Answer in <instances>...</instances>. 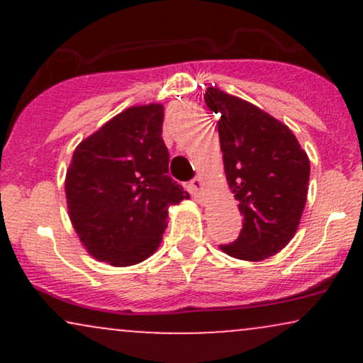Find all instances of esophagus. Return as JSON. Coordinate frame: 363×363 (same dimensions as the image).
I'll return each instance as SVG.
<instances>
[{
    "instance_id": "esophagus-1",
    "label": "esophagus",
    "mask_w": 363,
    "mask_h": 363,
    "mask_svg": "<svg viewBox=\"0 0 363 363\" xmlns=\"http://www.w3.org/2000/svg\"><path fill=\"white\" fill-rule=\"evenodd\" d=\"M191 189H193V193L196 196L201 194V189H203V179L201 177H194L193 181H191Z\"/></svg>"
}]
</instances>
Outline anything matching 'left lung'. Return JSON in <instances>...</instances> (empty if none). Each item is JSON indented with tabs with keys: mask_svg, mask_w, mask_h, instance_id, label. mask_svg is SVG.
Listing matches in <instances>:
<instances>
[{
	"mask_svg": "<svg viewBox=\"0 0 363 363\" xmlns=\"http://www.w3.org/2000/svg\"><path fill=\"white\" fill-rule=\"evenodd\" d=\"M205 102L220 118L225 176L244 216L239 237L220 249L237 259L262 261L297 232L309 189V157L289 126L254 104L215 86L206 89Z\"/></svg>",
	"mask_w": 363,
	"mask_h": 363,
	"instance_id": "obj_1",
	"label": "left lung"
}]
</instances>
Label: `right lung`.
I'll return each mask as SVG.
<instances>
[{
  "mask_svg": "<svg viewBox=\"0 0 363 363\" xmlns=\"http://www.w3.org/2000/svg\"><path fill=\"white\" fill-rule=\"evenodd\" d=\"M162 124V104L129 107L74 150L66 203L74 232L95 259L112 266L145 261L160 245L169 206L189 198L167 176Z\"/></svg>",
  "mask_w": 363,
  "mask_h": 363,
  "instance_id": "obj_1",
  "label": "right lung"
}]
</instances>
